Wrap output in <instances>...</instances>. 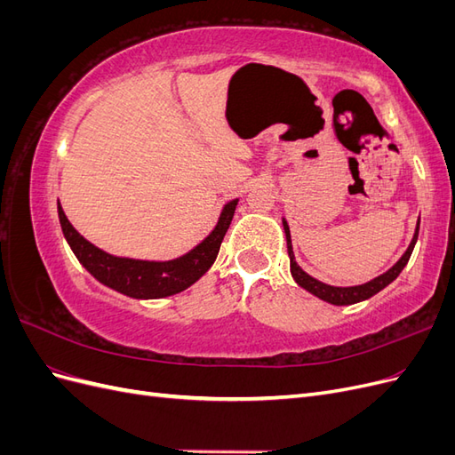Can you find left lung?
<instances>
[{
	"label": "left lung",
	"instance_id": "obj_1",
	"mask_svg": "<svg viewBox=\"0 0 455 455\" xmlns=\"http://www.w3.org/2000/svg\"><path fill=\"white\" fill-rule=\"evenodd\" d=\"M284 226V233H286V246H288V256H291V271H292V277L294 281L301 286L306 288L307 292H311L313 296L321 298L324 301H328V304H334V306H351V304H356V301H363V299H368L374 294H378L379 291H383L385 286L391 284L398 275H401V271L404 269V266L408 264V259L411 256V251H414L416 246V241H418V233H419V220H418V228H416V235L414 239H411L408 251L404 252V256L396 261V264L387 271L379 275V277H376L374 281H370L366 284H359V286H347V288H341V286H330V284H324L321 281L313 279L311 275H307L304 269H301L298 264H296V258H294V252H292V241H291V229H288V224L283 222Z\"/></svg>",
	"mask_w": 455,
	"mask_h": 455
}]
</instances>
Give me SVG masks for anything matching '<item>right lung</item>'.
I'll use <instances>...</instances> for the list:
<instances>
[{
  "label": "right lung",
  "mask_w": 455,
  "mask_h": 455,
  "mask_svg": "<svg viewBox=\"0 0 455 455\" xmlns=\"http://www.w3.org/2000/svg\"><path fill=\"white\" fill-rule=\"evenodd\" d=\"M235 209L237 199L224 206L220 222L209 237L186 256L171 261H142L106 254L104 251L91 244L84 235H79L76 228L68 222L60 203L59 218L68 244L72 246L77 259L94 279H99L102 284L114 288V291L125 296L139 299H156L186 291L188 286L199 281L211 269L220 252V244H222L226 231L229 229Z\"/></svg>",
  "instance_id": "right-lung-1"
}]
</instances>
